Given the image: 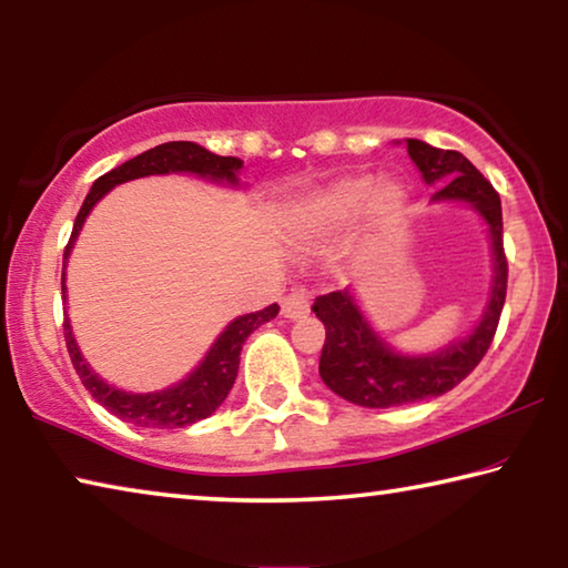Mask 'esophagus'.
<instances>
[{
  "label": "esophagus",
  "mask_w": 568,
  "mask_h": 568,
  "mask_svg": "<svg viewBox=\"0 0 568 568\" xmlns=\"http://www.w3.org/2000/svg\"><path fill=\"white\" fill-rule=\"evenodd\" d=\"M311 305H313V293L307 291V287H297V291L287 293L283 297V315L291 321L305 318V315L311 313Z\"/></svg>",
  "instance_id": "esophagus-1"
}]
</instances>
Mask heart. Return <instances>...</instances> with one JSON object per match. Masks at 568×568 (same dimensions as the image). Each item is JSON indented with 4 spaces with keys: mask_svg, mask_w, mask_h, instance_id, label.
<instances>
[{
    "mask_svg": "<svg viewBox=\"0 0 568 568\" xmlns=\"http://www.w3.org/2000/svg\"><path fill=\"white\" fill-rule=\"evenodd\" d=\"M368 200V210L376 220H393L403 203H406V190L396 180H383L373 185L368 178H348L335 182L325 195L311 210V225L325 227L345 223L361 213V207Z\"/></svg>",
    "mask_w": 568,
    "mask_h": 568,
    "instance_id": "obj_1",
    "label": "heart"
}]
</instances>
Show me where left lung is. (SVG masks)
<instances>
[{
    "instance_id": "obj_1",
    "label": "left lung",
    "mask_w": 568,
    "mask_h": 568,
    "mask_svg": "<svg viewBox=\"0 0 568 568\" xmlns=\"http://www.w3.org/2000/svg\"><path fill=\"white\" fill-rule=\"evenodd\" d=\"M408 155L423 172V180L428 185H438L434 200H466L484 215L491 230L496 277L491 301L476 331L466 341L423 358L393 353L371 331L348 291L321 295L313 305L315 315L325 325L321 378L341 398L363 408L408 406L456 388L491 348L506 301L508 261L504 250V215L501 197L491 182L456 150H438L420 140H408Z\"/></svg>"
}]
</instances>
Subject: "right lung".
I'll list each match as a JSON object with an SVG mask.
<instances>
[{"label":"right lung","instance_id":"add662e5","mask_svg":"<svg viewBox=\"0 0 568 568\" xmlns=\"http://www.w3.org/2000/svg\"><path fill=\"white\" fill-rule=\"evenodd\" d=\"M240 168H243V162L237 158L213 155V152L195 145V142H165V145H158L148 152H142L138 158L122 162L120 168L104 172L102 178L94 180L90 195L84 197L80 213H77L70 243L64 247V263H67V255H70L74 237L84 223V217L90 215V210L104 195V192H110L114 185H120V182L145 178V175H165V172H195V175H203V178L237 182L235 172ZM62 293H64V281H62ZM277 311H281V307H277V303H273L267 305L265 311L240 315V318H235L227 325L223 335H220L213 348H210V353L205 355V361L200 363L185 381L168 390L145 393V396H140V393L118 390L94 376L90 365L82 361L80 348H77V343L72 338L70 321H64V343H67V353H70L77 376L82 381V386L88 388L92 393V398L102 403L112 416L134 423V426L140 428H182V426H190V423L207 418L210 413H215L220 403L227 398V393L237 378L240 351H243V343L255 328H261L263 323L275 318Z\"/></svg>","mask_w":568,"mask_h":568}]
</instances>
